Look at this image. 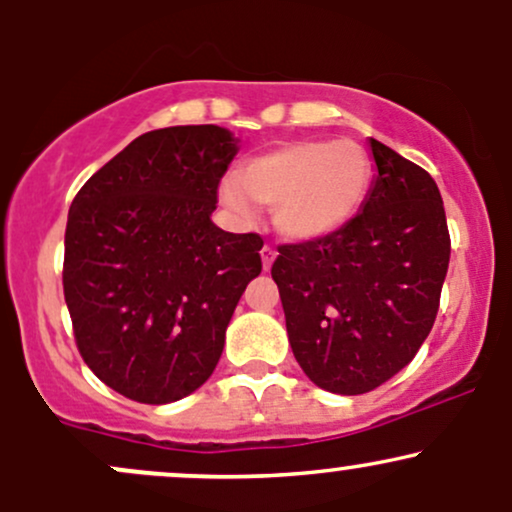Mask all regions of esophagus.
<instances>
[{"label":"esophagus","mask_w":512,"mask_h":512,"mask_svg":"<svg viewBox=\"0 0 512 512\" xmlns=\"http://www.w3.org/2000/svg\"><path fill=\"white\" fill-rule=\"evenodd\" d=\"M260 255H262V264H264V269H269L272 267V262H274V257H276V252L269 248V245H264V248L260 250Z\"/></svg>","instance_id":"1"}]
</instances>
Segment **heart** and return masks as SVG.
<instances>
[{"label":"heart","instance_id":"b5f03b06","mask_svg":"<svg viewBox=\"0 0 512 512\" xmlns=\"http://www.w3.org/2000/svg\"><path fill=\"white\" fill-rule=\"evenodd\" d=\"M373 182V161L361 144L291 142L250 158L243 173L221 180V202L252 219L272 207L279 236L293 243L330 238L356 219Z\"/></svg>","mask_w":512,"mask_h":512}]
</instances>
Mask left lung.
I'll list each match as a JSON object with an SVG mask.
<instances>
[{
  "mask_svg": "<svg viewBox=\"0 0 512 512\" xmlns=\"http://www.w3.org/2000/svg\"><path fill=\"white\" fill-rule=\"evenodd\" d=\"M368 144L375 175L356 219L330 238L281 245L272 264L293 356L334 395L375 390L416 356L450 262L436 180Z\"/></svg>",
  "mask_w": 512,
  "mask_h": 512,
  "instance_id": "1",
  "label": "left lung"
}]
</instances>
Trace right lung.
<instances>
[{
    "instance_id": "1",
    "label": "right lung",
    "mask_w": 512,
    "mask_h": 512,
    "mask_svg": "<svg viewBox=\"0 0 512 512\" xmlns=\"http://www.w3.org/2000/svg\"><path fill=\"white\" fill-rule=\"evenodd\" d=\"M238 149L226 127L154 129L69 207L62 284L76 346L134 402H178L207 383L233 310L262 272V238L211 221Z\"/></svg>"
}]
</instances>
